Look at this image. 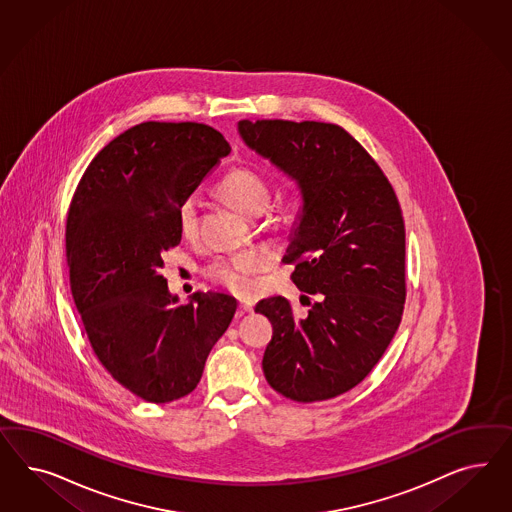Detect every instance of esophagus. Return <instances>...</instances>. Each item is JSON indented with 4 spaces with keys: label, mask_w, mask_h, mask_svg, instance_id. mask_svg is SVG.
I'll use <instances>...</instances> for the list:
<instances>
[{
    "label": "esophagus",
    "mask_w": 512,
    "mask_h": 512,
    "mask_svg": "<svg viewBox=\"0 0 512 512\" xmlns=\"http://www.w3.org/2000/svg\"><path fill=\"white\" fill-rule=\"evenodd\" d=\"M240 310L244 311V313H249V311H253V300H248V298H242V300H240Z\"/></svg>",
    "instance_id": "esophagus-1"
}]
</instances>
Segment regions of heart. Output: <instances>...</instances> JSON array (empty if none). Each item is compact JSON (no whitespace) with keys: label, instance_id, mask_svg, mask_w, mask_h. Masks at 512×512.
<instances>
[{"label":"heart","instance_id":"1","mask_svg":"<svg viewBox=\"0 0 512 512\" xmlns=\"http://www.w3.org/2000/svg\"><path fill=\"white\" fill-rule=\"evenodd\" d=\"M219 195L236 208L242 216L257 217L263 214L270 202V186L263 174L249 167H236L227 172L219 184ZM199 201L197 197H186L178 206V229L184 236L197 231ZM264 266V257L257 251H246L234 257L216 259L208 266V276L217 283L229 287L234 293H246L251 289V274Z\"/></svg>","mask_w":512,"mask_h":512}]
</instances>
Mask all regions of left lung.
I'll return each instance as SVG.
<instances>
[{
    "mask_svg": "<svg viewBox=\"0 0 512 512\" xmlns=\"http://www.w3.org/2000/svg\"><path fill=\"white\" fill-rule=\"evenodd\" d=\"M238 133L298 187L302 204L283 259L296 263V287L319 298L306 317L283 296L257 302L274 326L264 377L295 402L336 398L372 372L402 321L405 227L396 193L338 125L240 120Z\"/></svg>",
    "mask_w": 512,
    "mask_h": 512,
    "instance_id": "1",
    "label": "left lung"
}]
</instances>
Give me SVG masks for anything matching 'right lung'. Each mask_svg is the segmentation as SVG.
I'll return each mask as SVG.
<instances>
[{
  "mask_svg": "<svg viewBox=\"0 0 512 512\" xmlns=\"http://www.w3.org/2000/svg\"><path fill=\"white\" fill-rule=\"evenodd\" d=\"M229 154L208 125L144 122L93 157L71 202L67 266L88 340L107 372L146 402L197 387L233 321L234 296L193 293L180 306L161 276L163 253L182 240L180 202Z\"/></svg>",
  "mask_w": 512,
  "mask_h": 512,
  "instance_id": "1",
  "label": "right lung"
}]
</instances>
